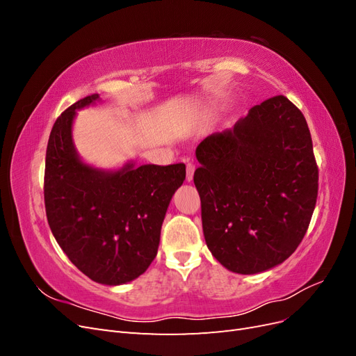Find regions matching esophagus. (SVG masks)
<instances>
[{
  "label": "esophagus",
  "instance_id": "34e87169",
  "mask_svg": "<svg viewBox=\"0 0 356 356\" xmlns=\"http://www.w3.org/2000/svg\"><path fill=\"white\" fill-rule=\"evenodd\" d=\"M195 170H196V165L195 163H187L186 168V178L188 182L193 181V175H195Z\"/></svg>",
  "mask_w": 356,
  "mask_h": 356
}]
</instances>
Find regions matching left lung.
Wrapping results in <instances>:
<instances>
[{"instance_id": "obj_1", "label": "left lung", "mask_w": 356, "mask_h": 356, "mask_svg": "<svg viewBox=\"0 0 356 356\" xmlns=\"http://www.w3.org/2000/svg\"><path fill=\"white\" fill-rule=\"evenodd\" d=\"M195 186L212 255L229 270L264 272L303 241L318 197V166L306 118L284 95L196 148Z\"/></svg>"}]
</instances>
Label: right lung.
Instances as JSON below:
<instances>
[{"label": "right lung", "instance_id": "add662e5", "mask_svg": "<svg viewBox=\"0 0 356 356\" xmlns=\"http://www.w3.org/2000/svg\"><path fill=\"white\" fill-rule=\"evenodd\" d=\"M99 96L72 104L49 136L44 204L50 230L71 263L92 281L122 285L143 275L157 255L161 222L186 165H126L104 172L84 165L71 138L77 110Z\"/></svg>", "mask_w": 356, "mask_h": 356}]
</instances>
